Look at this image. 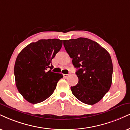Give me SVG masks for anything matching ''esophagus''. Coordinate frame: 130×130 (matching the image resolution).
<instances>
[{
    "label": "esophagus",
    "instance_id": "obj_1",
    "mask_svg": "<svg viewBox=\"0 0 130 130\" xmlns=\"http://www.w3.org/2000/svg\"><path fill=\"white\" fill-rule=\"evenodd\" d=\"M63 76H64V78H68L69 76V74H63Z\"/></svg>",
    "mask_w": 130,
    "mask_h": 130
}]
</instances>
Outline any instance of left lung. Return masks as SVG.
<instances>
[{
  "label": "left lung",
  "instance_id": "obj_1",
  "mask_svg": "<svg viewBox=\"0 0 130 130\" xmlns=\"http://www.w3.org/2000/svg\"><path fill=\"white\" fill-rule=\"evenodd\" d=\"M63 44L73 65L78 69V84L70 87L73 94L84 104L97 103L111 85L113 69L109 53L87 38L65 40Z\"/></svg>",
  "mask_w": 130,
  "mask_h": 130
}]
</instances>
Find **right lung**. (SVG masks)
Listing matches in <instances>:
<instances>
[{
	"label": "right lung",
	"mask_w": 130,
	"mask_h": 130,
	"mask_svg": "<svg viewBox=\"0 0 130 130\" xmlns=\"http://www.w3.org/2000/svg\"><path fill=\"white\" fill-rule=\"evenodd\" d=\"M62 44L61 40H40L28 44L17 56L14 65L16 87L30 103L37 104L48 98L63 77L61 73L51 71L52 60Z\"/></svg>",
	"instance_id": "add662e5"
}]
</instances>
